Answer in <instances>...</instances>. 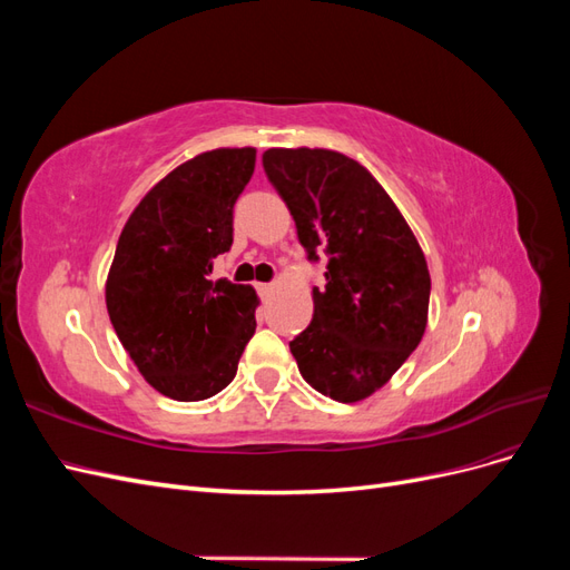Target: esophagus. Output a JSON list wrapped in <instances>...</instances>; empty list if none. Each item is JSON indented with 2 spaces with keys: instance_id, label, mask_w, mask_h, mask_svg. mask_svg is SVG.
Wrapping results in <instances>:
<instances>
[{
  "instance_id": "obj_1",
  "label": "esophagus",
  "mask_w": 570,
  "mask_h": 570,
  "mask_svg": "<svg viewBox=\"0 0 570 570\" xmlns=\"http://www.w3.org/2000/svg\"><path fill=\"white\" fill-rule=\"evenodd\" d=\"M256 289H258V295H262V297H268L271 292H273V285L271 283H258Z\"/></svg>"
}]
</instances>
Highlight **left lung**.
<instances>
[{"label": "left lung", "mask_w": 570, "mask_h": 570, "mask_svg": "<svg viewBox=\"0 0 570 570\" xmlns=\"http://www.w3.org/2000/svg\"><path fill=\"white\" fill-rule=\"evenodd\" d=\"M264 170L295 218L308 262L327 256L314 318L289 342L304 381L352 404L419 347L430 273L419 239L358 161L333 149H268Z\"/></svg>", "instance_id": "left-lung-1"}]
</instances>
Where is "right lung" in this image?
<instances>
[{"label":"right lung","mask_w":570,"mask_h":570,"mask_svg":"<svg viewBox=\"0 0 570 570\" xmlns=\"http://www.w3.org/2000/svg\"><path fill=\"white\" fill-rule=\"evenodd\" d=\"M254 161V147L197 154L149 189L118 237L109 318L137 371L170 400L228 387L256 331L254 287L209 278L233 245V206Z\"/></svg>","instance_id":"right-lung-1"}]
</instances>
